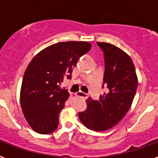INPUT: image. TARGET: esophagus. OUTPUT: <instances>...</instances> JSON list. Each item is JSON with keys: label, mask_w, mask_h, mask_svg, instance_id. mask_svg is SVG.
Returning a JSON list of instances; mask_svg holds the SVG:
<instances>
[{"label": "esophagus", "mask_w": 158, "mask_h": 158, "mask_svg": "<svg viewBox=\"0 0 158 158\" xmlns=\"http://www.w3.org/2000/svg\"><path fill=\"white\" fill-rule=\"evenodd\" d=\"M76 96H80V97H81V98H83V99H87L88 96H89V95L86 94V93H83V92H81V91H79L76 93Z\"/></svg>", "instance_id": "1"}]
</instances>
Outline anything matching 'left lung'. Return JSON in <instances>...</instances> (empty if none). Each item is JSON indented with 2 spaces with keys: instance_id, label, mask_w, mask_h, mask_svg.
<instances>
[{
  "instance_id": "8db88e82",
  "label": "left lung",
  "mask_w": 158,
  "mask_h": 158,
  "mask_svg": "<svg viewBox=\"0 0 158 158\" xmlns=\"http://www.w3.org/2000/svg\"><path fill=\"white\" fill-rule=\"evenodd\" d=\"M97 45L104 51L105 62L104 84L108 92L99 100L89 97L85 111L78 113L81 122L95 131H104L115 126L131 108L138 87V77L131 57L111 43Z\"/></svg>"
}]
</instances>
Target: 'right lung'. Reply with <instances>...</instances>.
Masks as SVG:
<instances>
[{
	"label": "right lung",
	"instance_id": "add662e5",
	"mask_svg": "<svg viewBox=\"0 0 158 158\" xmlns=\"http://www.w3.org/2000/svg\"><path fill=\"white\" fill-rule=\"evenodd\" d=\"M90 48L88 42H62L46 47L32 58L23 75L19 101L33 131L47 135L57 129L59 112L69 96L59 85L64 77L71 78L79 58Z\"/></svg>",
	"mask_w": 158,
	"mask_h": 158
}]
</instances>
